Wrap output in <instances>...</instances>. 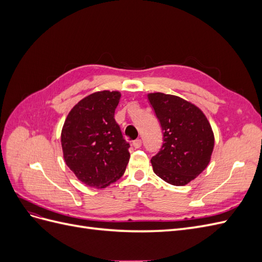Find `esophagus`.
<instances>
[{"mask_svg": "<svg viewBox=\"0 0 262 262\" xmlns=\"http://www.w3.org/2000/svg\"><path fill=\"white\" fill-rule=\"evenodd\" d=\"M132 145L136 147V148H140L141 147V145H142V140L141 139H138V140H136V141H133L132 142Z\"/></svg>", "mask_w": 262, "mask_h": 262, "instance_id": "esophagus-1", "label": "esophagus"}]
</instances>
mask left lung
Here are the masks:
<instances>
[{"instance_id": "8db88e82", "label": "left lung", "mask_w": 262, "mask_h": 262, "mask_svg": "<svg viewBox=\"0 0 262 262\" xmlns=\"http://www.w3.org/2000/svg\"><path fill=\"white\" fill-rule=\"evenodd\" d=\"M150 106L160 120L164 143L150 163L156 175L173 186H185L207 168L214 134L207 117L191 102L173 95L150 93Z\"/></svg>"}]
</instances>
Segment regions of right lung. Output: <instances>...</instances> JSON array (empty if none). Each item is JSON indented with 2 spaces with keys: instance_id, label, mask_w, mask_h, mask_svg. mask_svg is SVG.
Instances as JSON below:
<instances>
[{
  "instance_id": "right-lung-1",
  "label": "right lung",
  "mask_w": 262,
  "mask_h": 262,
  "mask_svg": "<svg viewBox=\"0 0 262 262\" xmlns=\"http://www.w3.org/2000/svg\"><path fill=\"white\" fill-rule=\"evenodd\" d=\"M119 92L101 91L71 109L61 132L63 157L78 180L106 188L120 178L130 160L129 143L115 120Z\"/></svg>"
}]
</instances>
